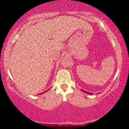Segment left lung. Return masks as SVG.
I'll use <instances>...</instances> for the list:
<instances>
[{
  "label": "left lung",
  "instance_id": "obj_1",
  "mask_svg": "<svg viewBox=\"0 0 129 129\" xmlns=\"http://www.w3.org/2000/svg\"><path fill=\"white\" fill-rule=\"evenodd\" d=\"M88 93V94H91V93Z\"/></svg>",
  "mask_w": 129,
  "mask_h": 129
}]
</instances>
